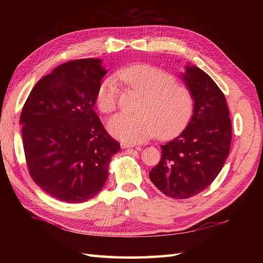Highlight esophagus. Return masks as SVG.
<instances>
[{
    "label": "esophagus",
    "mask_w": 263,
    "mask_h": 263,
    "mask_svg": "<svg viewBox=\"0 0 263 263\" xmlns=\"http://www.w3.org/2000/svg\"><path fill=\"white\" fill-rule=\"evenodd\" d=\"M122 148H134V147H137L136 144H132V142H122L121 144Z\"/></svg>",
    "instance_id": "obj_1"
}]
</instances>
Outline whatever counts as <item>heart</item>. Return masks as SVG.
Instances as JSON below:
<instances>
[{"label": "heart", "mask_w": 263, "mask_h": 263, "mask_svg": "<svg viewBox=\"0 0 263 263\" xmlns=\"http://www.w3.org/2000/svg\"><path fill=\"white\" fill-rule=\"evenodd\" d=\"M118 78L144 93L139 114L119 113L108 122V130L126 142H141L158 136L166 138L185 125L193 98L185 85L172 74L149 65H134L119 71ZM118 87L114 78L103 81L97 92V104L103 113L117 108Z\"/></svg>", "instance_id": "obj_1"}]
</instances>
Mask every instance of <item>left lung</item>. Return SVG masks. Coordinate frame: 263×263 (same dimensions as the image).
Segmentation results:
<instances>
[{"label":"left lung","mask_w":263,"mask_h":263,"mask_svg":"<svg viewBox=\"0 0 263 263\" xmlns=\"http://www.w3.org/2000/svg\"><path fill=\"white\" fill-rule=\"evenodd\" d=\"M194 100L193 115L177 138L161 146V160L149 178L166 196L189 198L212 184L232 142V122L224 93L195 66L182 74Z\"/></svg>","instance_id":"1"}]
</instances>
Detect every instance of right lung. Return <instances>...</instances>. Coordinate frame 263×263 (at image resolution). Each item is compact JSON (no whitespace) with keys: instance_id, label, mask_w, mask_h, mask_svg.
<instances>
[{"instance_id":"obj_1","label":"right lung","mask_w":263,"mask_h":263,"mask_svg":"<svg viewBox=\"0 0 263 263\" xmlns=\"http://www.w3.org/2000/svg\"><path fill=\"white\" fill-rule=\"evenodd\" d=\"M100 59H78L39 80L20 118L31 179L47 194L66 203L97 195L121 145L94 112L97 92L107 71Z\"/></svg>"}]
</instances>
